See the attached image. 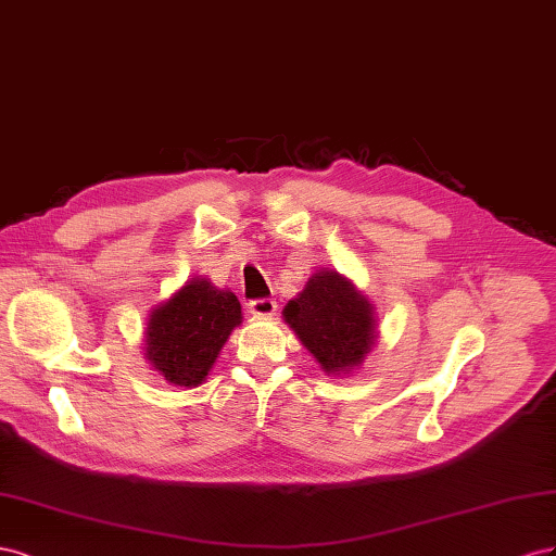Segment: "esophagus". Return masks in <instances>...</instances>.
Masks as SVG:
<instances>
[{"label":"esophagus","mask_w":556,"mask_h":556,"mask_svg":"<svg viewBox=\"0 0 556 556\" xmlns=\"http://www.w3.org/2000/svg\"><path fill=\"white\" fill-rule=\"evenodd\" d=\"M249 312L253 316H273L277 312V300L275 298H258L251 300L249 303Z\"/></svg>","instance_id":"1"}]
</instances>
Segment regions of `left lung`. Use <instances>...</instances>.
I'll use <instances>...</instances> for the list:
<instances>
[{
	"instance_id": "1",
	"label": "left lung",
	"mask_w": 556,
	"mask_h": 556,
	"mask_svg": "<svg viewBox=\"0 0 556 556\" xmlns=\"http://www.w3.org/2000/svg\"><path fill=\"white\" fill-rule=\"evenodd\" d=\"M287 324L326 372L352 370L375 344L372 307L338 273H316L305 291L289 300Z\"/></svg>"
}]
</instances>
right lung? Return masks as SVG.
I'll return each mask as SVG.
<instances>
[{
    "label": "right lung",
    "instance_id": "right-lung-1",
    "mask_svg": "<svg viewBox=\"0 0 556 556\" xmlns=\"http://www.w3.org/2000/svg\"><path fill=\"white\" fill-rule=\"evenodd\" d=\"M240 324L242 305L235 293L193 279L165 305L153 309L147 328V358L167 382L198 387L214 366L230 330Z\"/></svg>",
    "mask_w": 556,
    "mask_h": 556
}]
</instances>
